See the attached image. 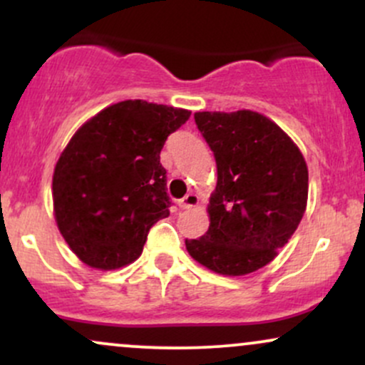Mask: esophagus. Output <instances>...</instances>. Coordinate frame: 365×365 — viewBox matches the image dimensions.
<instances>
[{"mask_svg":"<svg viewBox=\"0 0 365 365\" xmlns=\"http://www.w3.org/2000/svg\"><path fill=\"white\" fill-rule=\"evenodd\" d=\"M197 204H199V197L195 194H187L182 200H180L178 206L182 209H190V207H195Z\"/></svg>","mask_w":365,"mask_h":365,"instance_id":"esophagus-1","label":"esophagus"}]
</instances>
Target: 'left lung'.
Instances as JSON below:
<instances>
[{"mask_svg":"<svg viewBox=\"0 0 365 365\" xmlns=\"http://www.w3.org/2000/svg\"><path fill=\"white\" fill-rule=\"evenodd\" d=\"M197 128L215 153L209 230L185 240L190 257L225 276L269 264L307 207V163L283 128L257 111H197Z\"/></svg>","mask_w":365,"mask_h":365,"instance_id":"8db88e82","label":"left lung"}]
</instances>
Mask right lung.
Segmentation results:
<instances>
[{"instance_id":"add662e5","label":"right lung","mask_w":365,"mask_h":365,"mask_svg":"<svg viewBox=\"0 0 365 365\" xmlns=\"http://www.w3.org/2000/svg\"><path fill=\"white\" fill-rule=\"evenodd\" d=\"M190 116L183 108L127 99L82 125L53 173V212L83 264L120 269L140 257L149 228L170 216L165 140Z\"/></svg>"}]
</instances>
